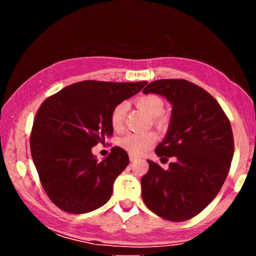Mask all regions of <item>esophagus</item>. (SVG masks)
Returning <instances> with one entry per match:
<instances>
[{
  "mask_svg": "<svg viewBox=\"0 0 256 256\" xmlns=\"http://www.w3.org/2000/svg\"><path fill=\"white\" fill-rule=\"evenodd\" d=\"M130 160H131V162H136V157H134V156H130Z\"/></svg>",
  "mask_w": 256,
  "mask_h": 256,
  "instance_id": "esophagus-1",
  "label": "esophagus"
}]
</instances>
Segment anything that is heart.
Masks as SVG:
<instances>
[{"instance_id":"b5f03b06","label":"heart","mask_w":256,"mask_h":256,"mask_svg":"<svg viewBox=\"0 0 256 256\" xmlns=\"http://www.w3.org/2000/svg\"><path fill=\"white\" fill-rule=\"evenodd\" d=\"M136 105L141 110L146 112L151 118H154V123L158 126H164L166 124V120L160 114L164 110V102L158 96L154 94H144L136 99ZM128 106L124 102L118 104L114 107L110 114L112 126L116 131H120L123 128L125 114H126ZM157 141V136L154 132L146 133H130L126 136L120 138V144L130 154L141 156L146 152L151 146Z\"/></svg>"}]
</instances>
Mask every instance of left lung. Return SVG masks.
<instances>
[{
    "instance_id": "left-lung-1",
    "label": "left lung",
    "mask_w": 256,
    "mask_h": 256,
    "mask_svg": "<svg viewBox=\"0 0 256 256\" xmlns=\"http://www.w3.org/2000/svg\"><path fill=\"white\" fill-rule=\"evenodd\" d=\"M144 92L170 102V126L154 152L175 162L164 170L148 160L142 198L162 218L185 222L206 209L226 180L234 156L230 122L209 92L188 80H157Z\"/></svg>"
}]
</instances>
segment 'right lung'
Listing matches in <instances>:
<instances>
[{
	"label": "right lung",
	"instance_id": "obj_1",
	"mask_svg": "<svg viewBox=\"0 0 256 256\" xmlns=\"http://www.w3.org/2000/svg\"><path fill=\"white\" fill-rule=\"evenodd\" d=\"M146 84L81 81L42 104L34 120L30 150L42 188L60 210L86 214L110 200L116 177L130 162L128 154L114 146L98 162L92 148L112 136L114 107Z\"/></svg>",
	"mask_w": 256,
	"mask_h": 256
}]
</instances>
